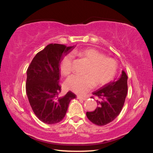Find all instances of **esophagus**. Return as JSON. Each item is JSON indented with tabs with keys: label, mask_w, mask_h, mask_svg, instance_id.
<instances>
[{
	"label": "esophagus",
	"mask_w": 153,
	"mask_h": 153,
	"mask_svg": "<svg viewBox=\"0 0 153 153\" xmlns=\"http://www.w3.org/2000/svg\"><path fill=\"white\" fill-rule=\"evenodd\" d=\"M76 98H77V99H80V100H86V98H85V97H83V96H79V95H77Z\"/></svg>",
	"instance_id": "1"
}]
</instances>
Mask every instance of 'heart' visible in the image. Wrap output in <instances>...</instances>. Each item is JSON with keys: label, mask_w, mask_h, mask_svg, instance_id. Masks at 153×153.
<instances>
[{"label": "heart", "mask_w": 153, "mask_h": 153, "mask_svg": "<svg viewBox=\"0 0 153 153\" xmlns=\"http://www.w3.org/2000/svg\"><path fill=\"white\" fill-rule=\"evenodd\" d=\"M73 54L80 55L88 62L85 70V75H73L69 76L64 83L67 90L76 94H84L95 85H103L113 79L117 69V62L112 57H105L103 53L94 48L74 50ZM73 55L68 53L62 58L60 69L64 76L72 71Z\"/></svg>", "instance_id": "obj_1"}]
</instances>
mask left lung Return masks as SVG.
<instances>
[{
  "instance_id": "8db88e82",
  "label": "left lung",
  "mask_w": 153,
  "mask_h": 153,
  "mask_svg": "<svg viewBox=\"0 0 153 153\" xmlns=\"http://www.w3.org/2000/svg\"><path fill=\"white\" fill-rule=\"evenodd\" d=\"M128 76L124 71L118 79L110 82L102 88L92 92L98 98V106L86 115L92 123L104 126L113 121L121 112L128 92ZM93 98V97H91Z\"/></svg>"
}]
</instances>
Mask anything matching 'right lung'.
<instances>
[{"label": "right lung", "instance_id": "obj_1", "mask_svg": "<svg viewBox=\"0 0 153 153\" xmlns=\"http://www.w3.org/2000/svg\"><path fill=\"white\" fill-rule=\"evenodd\" d=\"M74 47L52 43L32 59L27 71L26 93L34 114L48 124L59 123L66 114L68 106L76 95L69 91L60 96V62Z\"/></svg>", "mask_w": 153, "mask_h": 153}]
</instances>
